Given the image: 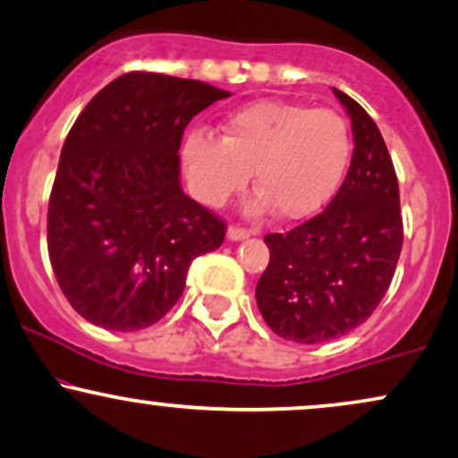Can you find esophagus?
I'll list each match as a JSON object with an SVG mask.
<instances>
[{"label":"esophagus","instance_id":"1","mask_svg":"<svg viewBox=\"0 0 458 458\" xmlns=\"http://www.w3.org/2000/svg\"><path fill=\"white\" fill-rule=\"evenodd\" d=\"M250 230L247 228H241V225H236V224H233V225H228V239L230 241H245V239H250Z\"/></svg>","mask_w":458,"mask_h":458}]
</instances>
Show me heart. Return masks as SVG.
<instances>
[{
	"mask_svg": "<svg viewBox=\"0 0 458 458\" xmlns=\"http://www.w3.org/2000/svg\"><path fill=\"white\" fill-rule=\"evenodd\" d=\"M352 157L350 125L337 110L264 100L236 110L222 139L191 131L183 145L187 183L207 207L245 190L250 173L260 191L251 213L277 208L284 219L318 213L337 194Z\"/></svg>",
	"mask_w": 458,
	"mask_h": 458,
	"instance_id": "1",
	"label": "heart"
}]
</instances>
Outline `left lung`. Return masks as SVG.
Instances as JSON below:
<instances>
[{"label":"left lung","mask_w":458,"mask_h":458,"mask_svg":"<svg viewBox=\"0 0 458 458\" xmlns=\"http://www.w3.org/2000/svg\"><path fill=\"white\" fill-rule=\"evenodd\" d=\"M352 119L354 153L330 205L290 233L264 236L271 251L256 285L264 322L296 344H324L367 322L386 294L403 245L399 181L376 121L333 89Z\"/></svg>","instance_id":"8db88e82"}]
</instances>
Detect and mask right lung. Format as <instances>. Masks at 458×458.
<instances>
[{
  "mask_svg": "<svg viewBox=\"0 0 458 458\" xmlns=\"http://www.w3.org/2000/svg\"><path fill=\"white\" fill-rule=\"evenodd\" d=\"M228 96L202 81L128 72L74 121L47 241L59 288L87 322L151 327L183 294L191 260L224 243V219L181 190L179 147L187 123Z\"/></svg>",
  "mask_w": 458,
  "mask_h": 458,
  "instance_id": "obj_1",
  "label": "right lung"
}]
</instances>
